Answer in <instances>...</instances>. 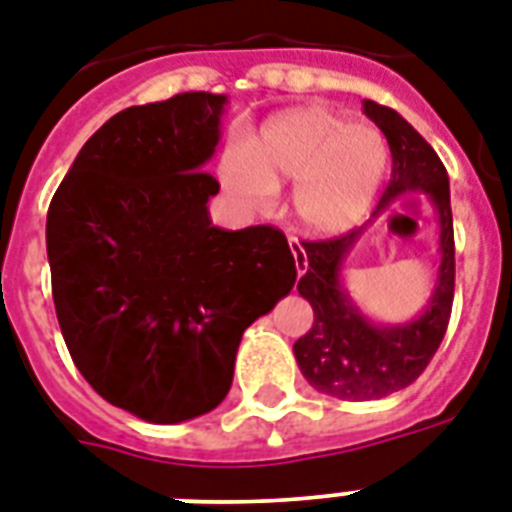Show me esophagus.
Listing matches in <instances>:
<instances>
[{
  "label": "esophagus",
  "mask_w": 512,
  "mask_h": 512,
  "mask_svg": "<svg viewBox=\"0 0 512 512\" xmlns=\"http://www.w3.org/2000/svg\"><path fill=\"white\" fill-rule=\"evenodd\" d=\"M290 251H293V259H296V272L298 275H304L306 269H309V259H306L304 245L298 243V237H288Z\"/></svg>",
  "instance_id": "obj_1"
}]
</instances>
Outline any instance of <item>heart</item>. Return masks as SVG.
Returning a JSON list of instances; mask_svg holds the SVG:
<instances>
[{"instance_id": "obj_1", "label": "heart", "mask_w": 512, "mask_h": 512, "mask_svg": "<svg viewBox=\"0 0 512 512\" xmlns=\"http://www.w3.org/2000/svg\"><path fill=\"white\" fill-rule=\"evenodd\" d=\"M388 169V145L372 126L320 105L269 118L253 153L232 145L222 158L227 190L248 208H269L277 185H293V211L314 235L351 230L367 214Z\"/></svg>"}]
</instances>
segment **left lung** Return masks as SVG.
Listing matches in <instances>:
<instances>
[{
	"label": "left lung",
	"mask_w": 512,
	"mask_h": 512,
	"mask_svg": "<svg viewBox=\"0 0 512 512\" xmlns=\"http://www.w3.org/2000/svg\"><path fill=\"white\" fill-rule=\"evenodd\" d=\"M365 116L386 134L391 147V182L370 222L349 235L301 243L309 259L298 293L312 304V330L293 343L296 362L309 386L335 399L370 402L407 388L428 367L447 333L455 298V232L449 177L433 147L396 110L362 102ZM407 191H423L440 222V269L424 312L407 323H375L342 285V267L364 230Z\"/></svg>",
	"instance_id": "left-lung-1"
}]
</instances>
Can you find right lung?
<instances>
[{"label":"right lung","instance_id":"add662e5","mask_svg":"<svg viewBox=\"0 0 512 512\" xmlns=\"http://www.w3.org/2000/svg\"><path fill=\"white\" fill-rule=\"evenodd\" d=\"M227 94L134 105L81 147L47 211L52 298L89 386L147 423L222 404L245 327L296 282L275 227L219 230L206 174Z\"/></svg>","mask_w":512,"mask_h":512}]
</instances>
